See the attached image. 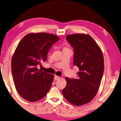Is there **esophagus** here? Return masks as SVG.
<instances>
[{
	"mask_svg": "<svg viewBox=\"0 0 121 121\" xmlns=\"http://www.w3.org/2000/svg\"><path fill=\"white\" fill-rule=\"evenodd\" d=\"M55 78V80H59V78H60V77L58 76H57V75H55V78Z\"/></svg>",
	"mask_w": 121,
	"mask_h": 121,
	"instance_id": "obj_1",
	"label": "esophagus"
}]
</instances>
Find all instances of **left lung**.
<instances>
[{
	"label": "left lung",
	"instance_id": "1",
	"mask_svg": "<svg viewBox=\"0 0 121 121\" xmlns=\"http://www.w3.org/2000/svg\"><path fill=\"white\" fill-rule=\"evenodd\" d=\"M66 39L73 48V65L80 71L77 78L66 77L62 93L71 104L81 106L90 102L97 93L104 73V57L90 35L78 33L68 35Z\"/></svg>",
	"mask_w": 121,
	"mask_h": 121
}]
</instances>
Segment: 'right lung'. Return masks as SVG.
<instances>
[{
	"instance_id": "right-lung-1",
	"label": "right lung",
	"mask_w": 121,
	"mask_h": 121,
	"mask_svg": "<svg viewBox=\"0 0 121 121\" xmlns=\"http://www.w3.org/2000/svg\"><path fill=\"white\" fill-rule=\"evenodd\" d=\"M59 40L55 35L29 33L19 43L11 60V71L16 89L26 100L43 99L51 87L54 75L37 68L47 60L51 46Z\"/></svg>"
}]
</instances>
